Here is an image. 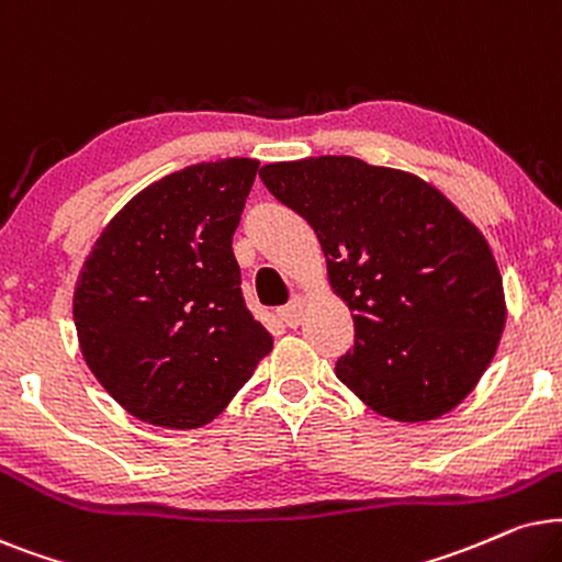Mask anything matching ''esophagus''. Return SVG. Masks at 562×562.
I'll list each match as a JSON object with an SVG mask.
<instances>
[{
  "mask_svg": "<svg viewBox=\"0 0 562 562\" xmlns=\"http://www.w3.org/2000/svg\"><path fill=\"white\" fill-rule=\"evenodd\" d=\"M277 313H280V318L285 321L290 328L301 326L303 324V316H305V297H295L293 303L282 305V308L277 311Z\"/></svg>",
  "mask_w": 562,
  "mask_h": 562,
  "instance_id": "obj_1",
  "label": "esophagus"
}]
</instances>
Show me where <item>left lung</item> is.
<instances>
[{"label":"left lung","mask_w":562,"mask_h":562,"mask_svg":"<svg viewBox=\"0 0 562 562\" xmlns=\"http://www.w3.org/2000/svg\"><path fill=\"white\" fill-rule=\"evenodd\" d=\"M261 182L316 231L334 293L355 311L336 378L380 416L429 422L491 364L506 324L485 236L416 175L355 156L267 164Z\"/></svg>","instance_id":"8db88e82"}]
</instances>
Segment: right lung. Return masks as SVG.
<instances>
[{"mask_svg": "<svg viewBox=\"0 0 562 562\" xmlns=\"http://www.w3.org/2000/svg\"><path fill=\"white\" fill-rule=\"evenodd\" d=\"M257 159L203 161L148 184L97 238L74 288L87 368L131 416L211 424L272 349L231 249Z\"/></svg>", "mask_w": 562, "mask_h": 562, "instance_id": "1", "label": "right lung"}]
</instances>
